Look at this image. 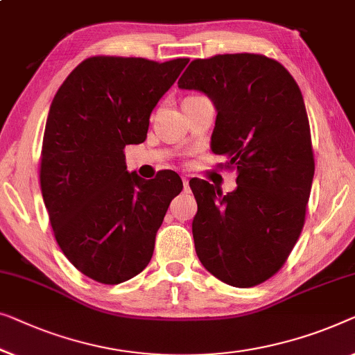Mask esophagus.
Instances as JSON below:
<instances>
[{
  "instance_id": "34e87169",
  "label": "esophagus",
  "mask_w": 355,
  "mask_h": 355,
  "mask_svg": "<svg viewBox=\"0 0 355 355\" xmlns=\"http://www.w3.org/2000/svg\"><path fill=\"white\" fill-rule=\"evenodd\" d=\"M182 186H184V190H189V179L187 178H182Z\"/></svg>"
}]
</instances>
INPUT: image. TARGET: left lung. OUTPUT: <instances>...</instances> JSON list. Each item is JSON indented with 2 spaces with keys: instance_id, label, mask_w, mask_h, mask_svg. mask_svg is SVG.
I'll return each instance as SVG.
<instances>
[{
  "instance_id": "obj_1",
  "label": "left lung",
  "mask_w": 355,
  "mask_h": 355,
  "mask_svg": "<svg viewBox=\"0 0 355 355\" xmlns=\"http://www.w3.org/2000/svg\"><path fill=\"white\" fill-rule=\"evenodd\" d=\"M178 86L211 99V150L237 168V189L227 195L207 181L189 182L198 205L192 234L200 263L237 288L263 284L300 239L314 179L300 86L277 60L248 53L192 60Z\"/></svg>"
}]
</instances>
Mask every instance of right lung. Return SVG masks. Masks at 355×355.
Masks as SVG:
<instances>
[{"instance_id": "right-lung-1", "label": "right lung", "mask_w": 355, "mask_h": 355, "mask_svg": "<svg viewBox=\"0 0 355 355\" xmlns=\"http://www.w3.org/2000/svg\"><path fill=\"white\" fill-rule=\"evenodd\" d=\"M187 62L96 55L67 76L51 104L41 193L65 258L101 284L118 285L146 269L182 190L174 171L152 181L130 173L123 150L146 141L152 110Z\"/></svg>"}]
</instances>
